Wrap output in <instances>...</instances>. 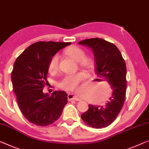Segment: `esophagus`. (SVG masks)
<instances>
[{"label":"esophagus","instance_id":"34e87169","mask_svg":"<svg viewBox=\"0 0 149 149\" xmlns=\"http://www.w3.org/2000/svg\"><path fill=\"white\" fill-rule=\"evenodd\" d=\"M68 101H70V100H75V101H80L81 100L78 97L76 96V95L74 94V93H69L68 94Z\"/></svg>","mask_w":149,"mask_h":149}]
</instances>
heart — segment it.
Listing matches in <instances>:
<instances>
[{
  "label": "heart",
  "instance_id": "heart-1",
  "mask_svg": "<svg viewBox=\"0 0 149 149\" xmlns=\"http://www.w3.org/2000/svg\"><path fill=\"white\" fill-rule=\"evenodd\" d=\"M64 54L74 60L78 62L81 67L86 69H90L93 66V60L91 57L85 55V52L81 48L78 46H71L64 51ZM59 62V56L58 54L54 55L49 60L48 63V70L50 73H54L58 70ZM87 74L84 72H79L74 74H68L64 75L59 85L62 89L65 90L76 89L79 83L86 79Z\"/></svg>",
  "mask_w": 149,
  "mask_h": 149
}]
</instances>
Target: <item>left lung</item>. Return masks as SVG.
I'll use <instances>...</instances> for the list:
<instances>
[{
    "label": "left lung",
    "mask_w": 149,
    "mask_h": 149,
    "mask_svg": "<svg viewBox=\"0 0 149 149\" xmlns=\"http://www.w3.org/2000/svg\"><path fill=\"white\" fill-rule=\"evenodd\" d=\"M79 44L93 52L96 74L99 79L106 81L112 90L105 105L89 104L88 110L81 114V118L89 126L104 128L115 120L124 105L127 86L126 63L117 47L103 39H87Z\"/></svg>",
    "instance_id": "8db88e82"
}]
</instances>
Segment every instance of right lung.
<instances>
[{"label":"right lung","mask_w":149,"mask_h":149,"mask_svg":"<svg viewBox=\"0 0 149 149\" xmlns=\"http://www.w3.org/2000/svg\"><path fill=\"white\" fill-rule=\"evenodd\" d=\"M70 42H38L31 44L16 59L11 81L19 109L33 124L46 126L61 116L68 102L66 92L57 91L49 95L43 93L49 60Z\"/></svg>","instance_id":"right-lung-1"}]
</instances>
